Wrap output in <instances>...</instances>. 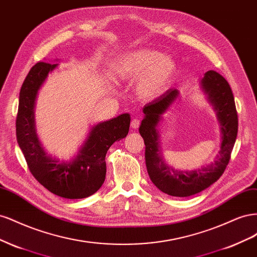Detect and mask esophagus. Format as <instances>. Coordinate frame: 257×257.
I'll return each mask as SVG.
<instances>
[{
  "label": "esophagus",
  "instance_id": "34e87169",
  "mask_svg": "<svg viewBox=\"0 0 257 257\" xmlns=\"http://www.w3.org/2000/svg\"><path fill=\"white\" fill-rule=\"evenodd\" d=\"M139 125H141V120L137 119V118L132 120V122H131V126L132 127H133V128H138Z\"/></svg>",
  "mask_w": 257,
  "mask_h": 257
}]
</instances>
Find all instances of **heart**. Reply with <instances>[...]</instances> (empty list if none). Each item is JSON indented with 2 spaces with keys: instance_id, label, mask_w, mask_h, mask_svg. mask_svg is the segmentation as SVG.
I'll return each instance as SVG.
<instances>
[{
  "instance_id": "b5f03b06",
  "label": "heart",
  "mask_w": 257,
  "mask_h": 257,
  "mask_svg": "<svg viewBox=\"0 0 257 257\" xmlns=\"http://www.w3.org/2000/svg\"><path fill=\"white\" fill-rule=\"evenodd\" d=\"M177 72L175 61L153 49H138L121 57L113 66L116 78L127 81L138 78L137 95L152 99L164 93Z\"/></svg>"
}]
</instances>
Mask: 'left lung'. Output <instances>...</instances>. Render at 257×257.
Wrapping results in <instances>:
<instances>
[{
	"label": "left lung",
	"mask_w": 257,
	"mask_h": 257,
	"mask_svg": "<svg viewBox=\"0 0 257 257\" xmlns=\"http://www.w3.org/2000/svg\"><path fill=\"white\" fill-rule=\"evenodd\" d=\"M201 89L214 108L221 124L222 143L216 159L205 167L194 170L174 169L163 160L158 125L179 95L177 89H169L164 94L144 107L145 118L139 133L146 145V166L151 181L159 190L170 196L188 197L206 190L219 179L226 168L238 133V115L235 99L228 82L214 71H208L201 79Z\"/></svg>",
	"instance_id": "obj_1"
}]
</instances>
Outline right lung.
<instances>
[{"instance_id":"1","label":"right lung","mask_w":257,"mask_h":257,"mask_svg":"<svg viewBox=\"0 0 257 257\" xmlns=\"http://www.w3.org/2000/svg\"><path fill=\"white\" fill-rule=\"evenodd\" d=\"M57 66L38 62L23 81L16 120L17 142L31 174L44 188L63 198H85L103 185L106 153L114 142L126 137L131 116L122 113L93 126L79 152L69 162H60L49 157L38 141L34 109L38 90Z\"/></svg>"}]
</instances>
